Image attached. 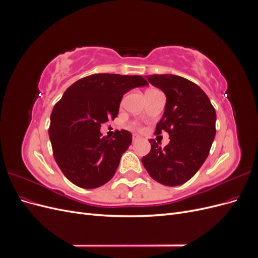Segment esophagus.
<instances>
[{
	"label": "esophagus",
	"instance_id": "34e87169",
	"mask_svg": "<svg viewBox=\"0 0 258 258\" xmlns=\"http://www.w3.org/2000/svg\"><path fill=\"white\" fill-rule=\"evenodd\" d=\"M139 139H140V136H139V135H137V134H134V135H132V141H134V142L138 141Z\"/></svg>",
	"mask_w": 258,
	"mask_h": 258
}]
</instances>
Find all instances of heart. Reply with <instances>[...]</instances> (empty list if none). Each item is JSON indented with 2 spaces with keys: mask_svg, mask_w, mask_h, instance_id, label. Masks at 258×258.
Returning <instances> with one entry per match:
<instances>
[{
  "mask_svg": "<svg viewBox=\"0 0 258 258\" xmlns=\"http://www.w3.org/2000/svg\"><path fill=\"white\" fill-rule=\"evenodd\" d=\"M148 91H150V90H148Z\"/></svg>",
  "mask_w": 258,
  "mask_h": 258,
  "instance_id": "obj_1",
  "label": "heart"
}]
</instances>
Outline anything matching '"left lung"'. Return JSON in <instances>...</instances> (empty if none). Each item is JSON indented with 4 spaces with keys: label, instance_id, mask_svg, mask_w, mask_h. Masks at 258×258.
Returning <instances> with one entry per match:
<instances>
[{
    "label": "left lung",
    "instance_id": "1",
    "mask_svg": "<svg viewBox=\"0 0 258 258\" xmlns=\"http://www.w3.org/2000/svg\"><path fill=\"white\" fill-rule=\"evenodd\" d=\"M147 81L166 95L167 102L156 132L165 130L170 142L162 148L151 140L142 163L155 181L178 186L190 179L206 161L215 138L216 113L198 85L173 74H154Z\"/></svg>",
    "mask_w": 258,
    "mask_h": 258
}]
</instances>
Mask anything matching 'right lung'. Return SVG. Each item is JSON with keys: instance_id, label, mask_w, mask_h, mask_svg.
Returning a JSON list of instances; mask_svg holds the SVG:
<instances>
[{"instance_id": "obj_1", "label": "right lung", "mask_w": 258, "mask_h": 258, "mask_svg": "<svg viewBox=\"0 0 258 258\" xmlns=\"http://www.w3.org/2000/svg\"><path fill=\"white\" fill-rule=\"evenodd\" d=\"M148 85L139 75L93 74L64 91L50 115L53 157L70 182L97 188L114 176L122 154L132 142L127 130L113 139L101 137V124L116 118L124 93Z\"/></svg>"}]
</instances>
